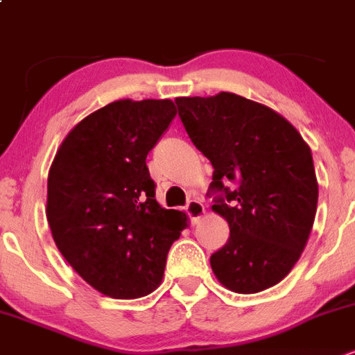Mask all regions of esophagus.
<instances>
[{
    "mask_svg": "<svg viewBox=\"0 0 355 355\" xmlns=\"http://www.w3.org/2000/svg\"><path fill=\"white\" fill-rule=\"evenodd\" d=\"M184 211H187L188 218H190V222L197 223L200 218L204 216V204L197 199H191L190 202L187 204V207H184Z\"/></svg>",
    "mask_w": 355,
    "mask_h": 355,
    "instance_id": "1",
    "label": "esophagus"
}]
</instances>
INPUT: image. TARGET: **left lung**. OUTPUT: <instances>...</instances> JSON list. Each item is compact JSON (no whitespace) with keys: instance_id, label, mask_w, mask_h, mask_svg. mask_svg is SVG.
Segmentation results:
<instances>
[{"instance_id":"obj_1","label":"left lung","mask_w":355,"mask_h":355,"mask_svg":"<svg viewBox=\"0 0 355 355\" xmlns=\"http://www.w3.org/2000/svg\"><path fill=\"white\" fill-rule=\"evenodd\" d=\"M193 146L213 165L207 195L230 227L211 268L239 294L285 278L306 246L317 213L313 158L297 130L269 107L234 93L175 98Z\"/></svg>"}]
</instances>
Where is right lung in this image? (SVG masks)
<instances>
[{
	"mask_svg": "<svg viewBox=\"0 0 355 355\" xmlns=\"http://www.w3.org/2000/svg\"><path fill=\"white\" fill-rule=\"evenodd\" d=\"M174 118L171 100L112 102L71 130L52 162V237L80 278L109 297L149 294L187 227L184 213L155 200L146 165Z\"/></svg>",
	"mask_w": 355,
	"mask_h": 355,
	"instance_id": "1",
	"label": "right lung"
}]
</instances>
